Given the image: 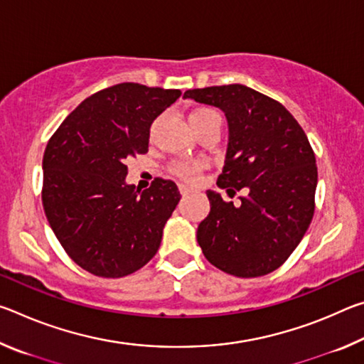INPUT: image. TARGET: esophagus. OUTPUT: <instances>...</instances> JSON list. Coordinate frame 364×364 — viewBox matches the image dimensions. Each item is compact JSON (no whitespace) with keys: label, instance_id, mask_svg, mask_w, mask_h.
Wrapping results in <instances>:
<instances>
[{"label":"esophagus","instance_id":"obj_1","mask_svg":"<svg viewBox=\"0 0 364 364\" xmlns=\"http://www.w3.org/2000/svg\"><path fill=\"white\" fill-rule=\"evenodd\" d=\"M180 193H181L183 196H186V194H189V193H193V189L188 188V186H184V184H180Z\"/></svg>","mask_w":364,"mask_h":364}]
</instances>
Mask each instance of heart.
Listing matches in <instances>:
<instances>
[{
    "instance_id": "obj_1",
    "label": "heart",
    "mask_w": 364,
    "mask_h": 364,
    "mask_svg": "<svg viewBox=\"0 0 364 364\" xmlns=\"http://www.w3.org/2000/svg\"><path fill=\"white\" fill-rule=\"evenodd\" d=\"M207 114H215L212 110L208 109H199L196 110V112L191 114V117H197V115H207ZM200 165L197 164H176L173 167V171L178 175L184 178V180H193V178L197 175V171H199Z\"/></svg>"
}]
</instances>
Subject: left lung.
<instances>
[{"label":"left lung","instance_id":"left-lung-1","mask_svg":"<svg viewBox=\"0 0 364 364\" xmlns=\"http://www.w3.org/2000/svg\"><path fill=\"white\" fill-rule=\"evenodd\" d=\"M184 100L218 107L228 122L218 188L244 191L241 204L207 191L210 213L197 242L213 267L237 278L278 269L300 244L315 212L316 159L291 112L245 85L188 90Z\"/></svg>","mask_w":364,"mask_h":364}]
</instances>
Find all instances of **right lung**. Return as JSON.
I'll use <instances>...</instances> for the list:
<instances>
[{"mask_svg":"<svg viewBox=\"0 0 364 364\" xmlns=\"http://www.w3.org/2000/svg\"><path fill=\"white\" fill-rule=\"evenodd\" d=\"M180 90L120 83L86 97L53 134L43 156V208L78 267L122 278L156 255L180 202L170 180L128 184L127 160L149 151L152 122Z\"/></svg>","mask_w":364,"mask_h":364,"instance_id":"right-lung-1","label":"right lung"}]
</instances>
